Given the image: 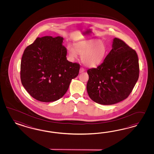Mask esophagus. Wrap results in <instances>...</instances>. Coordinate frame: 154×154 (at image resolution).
<instances>
[{
    "label": "esophagus",
    "mask_w": 154,
    "mask_h": 154,
    "mask_svg": "<svg viewBox=\"0 0 154 154\" xmlns=\"http://www.w3.org/2000/svg\"><path fill=\"white\" fill-rule=\"evenodd\" d=\"M84 71H85V69H84V68L81 67L80 68V69H79V73H82V72H84Z\"/></svg>",
    "instance_id": "1"
}]
</instances>
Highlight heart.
Masks as SVG:
<instances>
[{"instance_id":"obj_1","label":"heart","mask_w":154,"mask_h":154,"mask_svg":"<svg viewBox=\"0 0 154 154\" xmlns=\"http://www.w3.org/2000/svg\"><path fill=\"white\" fill-rule=\"evenodd\" d=\"M74 48L69 45L67 51L72 59L77 56V53L81 54V60L84 64L90 67L99 65L106 54V47L99 40H85L75 43Z\"/></svg>"}]
</instances>
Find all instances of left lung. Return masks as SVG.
<instances>
[{
	"label": "left lung",
	"mask_w": 154,
	"mask_h": 154,
	"mask_svg": "<svg viewBox=\"0 0 154 154\" xmlns=\"http://www.w3.org/2000/svg\"><path fill=\"white\" fill-rule=\"evenodd\" d=\"M112 47L100 65L88 70L89 97L103 105L114 104L128 98L139 77L135 50L117 38L113 39Z\"/></svg>",
	"instance_id": "left-lung-1"
}]
</instances>
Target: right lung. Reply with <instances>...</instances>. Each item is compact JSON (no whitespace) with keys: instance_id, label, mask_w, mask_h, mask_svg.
Segmentation results:
<instances>
[{"instance_id":"1","label":"right lung","mask_w":154,"mask_h":154,"mask_svg":"<svg viewBox=\"0 0 154 154\" xmlns=\"http://www.w3.org/2000/svg\"><path fill=\"white\" fill-rule=\"evenodd\" d=\"M63 40L59 36L38 37L24 50L20 67L21 83L37 100H59L79 73V64L66 59Z\"/></svg>"}]
</instances>
